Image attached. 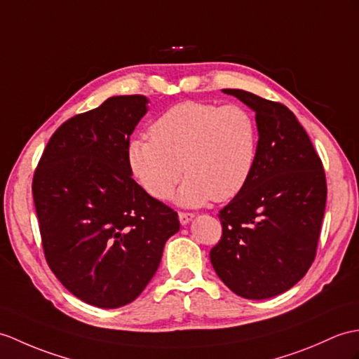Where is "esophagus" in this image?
I'll list each match as a JSON object with an SVG mask.
<instances>
[{
    "label": "esophagus",
    "mask_w": 359,
    "mask_h": 359,
    "mask_svg": "<svg viewBox=\"0 0 359 359\" xmlns=\"http://www.w3.org/2000/svg\"><path fill=\"white\" fill-rule=\"evenodd\" d=\"M193 219H194L193 212H179V220L182 224H188Z\"/></svg>",
    "instance_id": "esophagus-1"
}]
</instances>
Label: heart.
Wrapping results in <instances>:
<instances>
[{
    "mask_svg": "<svg viewBox=\"0 0 359 359\" xmlns=\"http://www.w3.org/2000/svg\"><path fill=\"white\" fill-rule=\"evenodd\" d=\"M149 136L128 142L130 171L149 196L168 198L183 172L177 202L200 206L226 202L251 177L258 131L241 105L188 101L171 107L149 127Z\"/></svg>",
    "mask_w": 359,
    "mask_h": 359,
    "instance_id": "1",
    "label": "heart"
}]
</instances>
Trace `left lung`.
<instances>
[{
	"instance_id": "8db88e82",
	"label": "left lung",
	"mask_w": 359,
	"mask_h": 359,
	"mask_svg": "<svg viewBox=\"0 0 359 359\" xmlns=\"http://www.w3.org/2000/svg\"><path fill=\"white\" fill-rule=\"evenodd\" d=\"M255 111L257 157L245 188L219 212L210 258L232 292L266 299L302 280L316 254L327 185L321 159L286 105L224 88Z\"/></svg>"
}]
</instances>
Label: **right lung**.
<instances>
[{
  "instance_id": "obj_1",
  "label": "right lung",
  "mask_w": 359,
  "mask_h": 359,
  "mask_svg": "<svg viewBox=\"0 0 359 359\" xmlns=\"http://www.w3.org/2000/svg\"><path fill=\"white\" fill-rule=\"evenodd\" d=\"M147 104L140 95L113 96L73 116L50 137L33 176L50 269L102 309L135 302L180 228L177 212L131 177L127 147Z\"/></svg>"
}]
</instances>
